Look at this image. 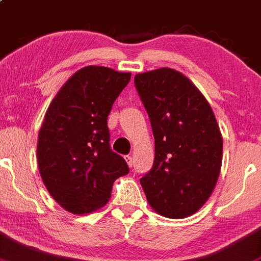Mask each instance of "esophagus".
I'll return each instance as SVG.
<instances>
[{
    "instance_id": "1",
    "label": "esophagus",
    "mask_w": 261,
    "mask_h": 261,
    "mask_svg": "<svg viewBox=\"0 0 261 261\" xmlns=\"http://www.w3.org/2000/svg\"><path fill=\"white\" fill-rule=\"evenodd\" d=\"M124 159H125V162H127V164L129 165V167H133V158H132L130 155H125Z\"/></svg>"
}]
</instances>
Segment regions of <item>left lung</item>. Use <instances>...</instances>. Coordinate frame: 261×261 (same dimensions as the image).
<instances>
[{
	"label": "left lung",
	"mask_w": 261,
	"mask_h": 261,
	"mask_svg": "<svg viewBox=\"0 0 261 261\" xmlns=\"http://www.w3.org/2000/svg\"><path fill=\"white\" fill-rule=\"evenodd\" d=\"M155 144L152 169L141 178L158 214L181 219L208 200L220 174L223 138L213 109L192 81L175 69L136 74Z\"/></svg>",
	"instance_id": "1"
}]
</instances>
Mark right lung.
Listing matches in <instances>:
<instances>
[{
  "label": "right lung",
  "mask_w": 261,
  "mask_h": 261,
  "mask_svg": "<svg viewBox=\"0 0 261 261\" xmlns=\"http://www.w3.org/2000/svg\"><path fill=\"white\" fill-rule=\"evenodd\" d=\"M132 73L88 66L64 83L38 134L37 163L52 198L67 212L88 214L108 203L129 168L109 145L107 118Z\"/></svg>",
  "instance_id": "add662e5"
}]
</instances>
